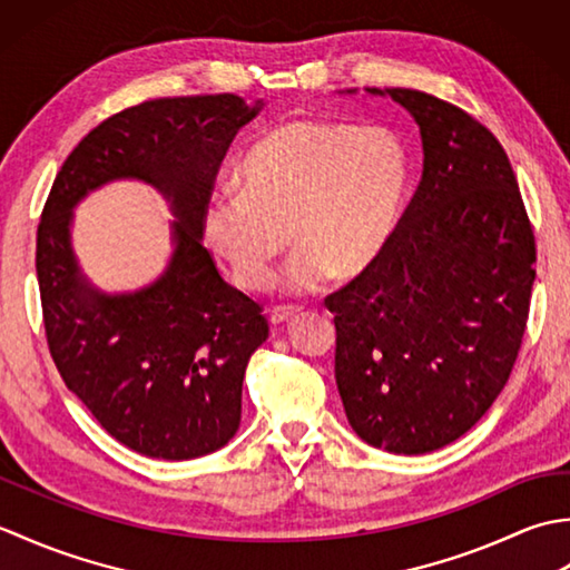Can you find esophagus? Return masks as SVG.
Segmentation results:
<instances>
[{
	"label": "esophagus",
	"mask_w": 570,
	"mask_h": 570,
	"mask_svg": "<svg viewBox=\"0 0 570 570\" xmlns=\"http://www.w3.org/2000/svg\"><path fill=\"white\" fill-rule=\"evenodd\" d=\"M294 318H296V311H292V308H274V311L269 313V321H272V325L292 323Z\"/></svg>",
	"instance_id": "1"
}]
</instances>
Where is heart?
Wrapping results in <instances>:
<instances>
[{
  "mask_svg": "<svg viewBox=\"0 0 570 570\" xmlns=\"http://www.w3.org/2000/svg\"><path fill=\"white\" fill-rule=\"evenodd\" d=\"M409 151L386 127L288 119L242 156L237 193L205 205V245L245 292L272 284L274 262L296 247L278 284L311 296L365 274L390 245L409 190Z\"/></svg>",
  "mask_w": 570,
  "mask_h": 570,
  "instance_id": "b5f03b06",
  "label": "heart"
}]
</instances>
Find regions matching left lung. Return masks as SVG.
Instances as JSON below:
<instances>
[{
    "label": "left lung",
    "mask_w": 570,
    "mask_h": 570,
    "mask_svg": "<svg viewBox=\"0 0 570 570\" xmlns=\"http://www.w3.org/2000/svg\"><path fill=\"white\" fill-rule=\"evenodd\" d=\"M365 92L414 117L423 174L380 259L325 298L335 382L362 441L421 455L468 433L510 380L537 278L534 233L488 127L421 90Z\"/></svg>",
    "instance_id": "1"
}]
</instances>
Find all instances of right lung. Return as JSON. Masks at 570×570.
Instances as JSON below:
<instances>
[{
    "label": "right lung",
    "instance_id": "add662e5",
    "mask_svg": "<svg viewBox=\"0 0 570 570\" xmlns=\"http://www.w3.org/2000/svg\"><path fill=\"white\" fill-rule=\"evenodd\" d=\"M262 107L229 92L129 107L70 151L46 200L36 274L48 347L68 390L141 455L200 458L239 429L242 380L269 325L217 272L203 213L227 147ZM115 179L156 187L175 215L173 257L135 293H102L71 249V210Z\"/></svg>",
    "mask_w": 570,
    "mask_h": 570
}]
</instances>
